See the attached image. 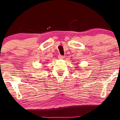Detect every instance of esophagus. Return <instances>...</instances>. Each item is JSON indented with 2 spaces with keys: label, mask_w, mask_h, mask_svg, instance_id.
Returning a JSON list of instances; mask_svg holds the SVG:
<instances>
[{
  "label": "esophagus",
  "mask_w": 120,
  "mask_h": 120,
  "mask_svg": "<svg viewBox=\"0 0 120 120\" xmlns=\"http://www.w3.org/2000/svg\"><path fill=\"white\" fill-rule=\"evenodd\" d=\"M64 58H65V56L63 55H59L58 56V59H63Z\"/></svg>",
  "instance_id": "1"
}]
</instances>
